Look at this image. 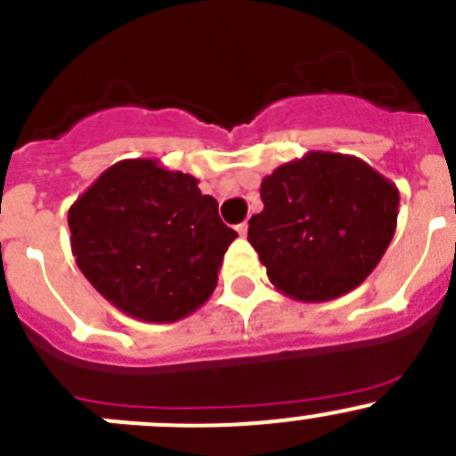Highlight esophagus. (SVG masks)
<instances>
[{"label":"esophagus","instance_id":"esophagus-1","mask_svg":"<svg viewBox=\"0 0 456 456\" xmlns=\"http://www.w3.org/2000/svg\"><path fill=\"white\" fill-rule=\"evenodd\" d=\"M237 232H240V235L244 237L246 232H248V224H246V221H244V224H240V225H237Z\"/></svg>","mask_w":456,"mask_h":456}]
</instances>
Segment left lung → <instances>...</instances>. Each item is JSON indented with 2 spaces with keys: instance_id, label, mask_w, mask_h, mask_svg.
<instances>
[{
  "instance_id": "left-lung-1",
  "label": "left lung",
  "mask_w": 456,
  "mask_h": 456,
  "mask_svg": "<svg viewBox=\"0 0 456 456\" xmlns=\"http://www.w3.org/2000/svg\"><path fill=\"white\" fill-rule=\"evenodd\" d=\"M259 194L248 241L271 284L302 302L361 286L396 231L398 188L349 154L309 151L264 176Z\"/></svg>"
}]
</instances>
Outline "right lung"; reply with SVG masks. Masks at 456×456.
I'll use <instances>...</instances> for the list:
<instances>
[{
	"label": "right lung",
	"instance_id": "add662e5",
	"mask_svg": "<svg viewBox=\"0 0 456 456\" xmlns=\"http://www.w3.org/2000/svg\"><path fill=\"white\" fill-rule=\"evenodd\" d=\"M192 175L154 159L107 167L69 208L82 275L125 315L176 322L206 305L237 232Z\"/></svg>",
	"mask_w": 456,
	"mask_h": 456
}]
</instances>
